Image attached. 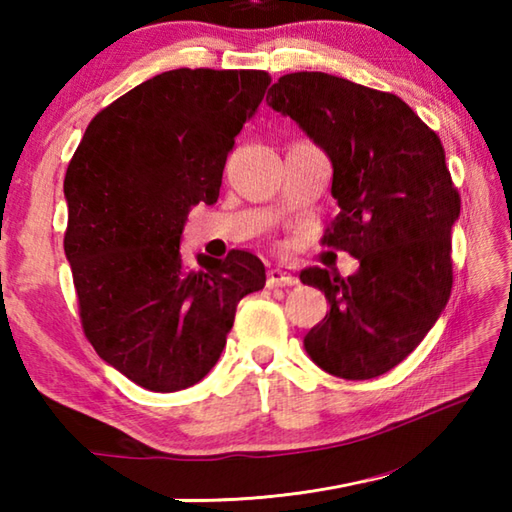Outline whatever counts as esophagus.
<instances>
[{
  "label": "esophagus",
  "mask_w": 512,
  "mask_h": 512,
  "mask_svg": "<svg viewBox=\"0 0 512 512\" xmlns=\"http://www.w3.org/2000/svg\"><path fill=\"white\" fill-rule=\"evenodd\" d=\"M266 284L268 287H293L298 284V277L293 275L287 266H271L266 273Z\"/></svg>",
  "instance_id": "obj_1"
}]
</instances>
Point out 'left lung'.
I'll list each match as a JSON object with an SVG mask.
<instances>
[{"mask_svg":"<svg viewBox=\"0 0 512 512\" xmlns=\"http://www.w3.org/2000/svg\"><path fill=\"white\" fill-rule=\"evenodd\" d=\"M266 103L332 162L339 214L323 241L359 259L348 277L300 271L329 302L305 350L334 377L384 375L418 348L452 293L461 198L443 144L400 97L325 72L284 74Z\"/></svg>","mask_w":512,"mask_h":512,"instance_id":"left-lung-1","label":"left lung"}]
</instances>
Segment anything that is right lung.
Wrapping results in <instances>:
<instances>
[{"label": "right lung", "mask_w": 512, "mask_h": 512, "mask_svg": "<svg viewBox=\"0 0 512 512\" xmlns=\"http://www.w3.org/2000/svg\"><path fill=\"white\" fill-rule=\"evenodd\" d=\"M259 69H171L112 101L65 173V255L99 357L155 393L214 368L239 300L264 289L248 250L180 255L187 214L214 205L235 137L264 99Z\"/></svg>", "instance_id": "add662e5"}]
</instances>
